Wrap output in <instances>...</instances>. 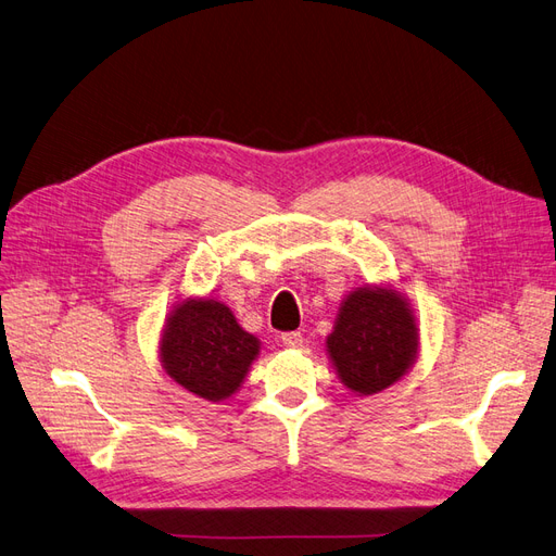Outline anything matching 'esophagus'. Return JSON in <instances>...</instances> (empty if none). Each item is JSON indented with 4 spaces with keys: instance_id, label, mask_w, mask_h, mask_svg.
<instances>
[{
    "instance_id": "34e87169",
    "label": "esophagus",
    "mask_w": 556,
    "mask_h": 556,
    "mask_svg": "<svg viewBox=\"0 0 556 556\" xmlns=\"http://www.w3.org/2000/svg\"><path fill=\"white\" fill-rule=\"evenodd\" d=\"M280 340H282L285 348H292V350L303 348V336L299 331H287V333L280 336Z\"/></svg>"
}]
</instances>
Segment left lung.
Wrapping results in <instances>:
<instances>
[{"label":"left lung","mask_w":556,"mask_h":556,"mask_svg":"<svg viewBox=\"0 0 556 556\" xmlns=\"http://www.w3.org/2000/svg\"><path fill=\"white\" fill-rule=\"evenodd\" d=\"M418 329L395 290L358 287L342 301L327 352L342 384L372 395L389 389L416 361Z\"/></svg>","instance_id":"left-lung-1"}]
</instances>
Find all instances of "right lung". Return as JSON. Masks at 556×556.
I'll use <instances>...</instances> for the list:
<instances>
[{
    "mask_svg": "<svg viewBox=\"0 0 556 556\" xmlns=\"http://www.w3.org/2000/svg\"><path fill=\"white\" fill-rule=\"evenodd\" d=\"M257 352L260 340L214 299L179 303L161 338L165 372L186 391L212 402L237 393Z\"/></svg>",
    "mask_w": 556,
    "mask_h": 556,
    "instance_id": "1",
    "label": "right lung"
}]
</instances>
